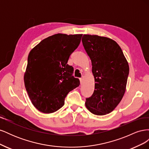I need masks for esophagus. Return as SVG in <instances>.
Returning a JSON list of instances; mask_svg holds the SVG:
<instances>
[{
    "label": "esophagus",
    "instance_id": "34e87169",
    "mask_svg": "<svg viewBox=\"0 0 149 149\" xmlns=\"http://www.w3.org/2000/svg\"><path fill=\"white\" fill-rule=\"evenodd\" d=\"M79 80H80V83H81V84H82V83H83V76H82L81 78H79Z\"/></svg>",
    "mask_w": 149,
    "mask_h": 149
}]
</instances>
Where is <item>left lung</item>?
I'll use <instances>...</instances> for the list:
<instances>
[{
	"instance_id": "1",
	"label": "left lung",
	"mask_w": 149,
	"mask_h": 149,
	"mask_svg": "<svg viewBox=\"0 0 149 149\" xmlns=\"http://www.w3.org/2000/svg\"><path fill=\"white\" fill-rule=\"evenodd\" d=\"M82 42L92 63L95 86L85 104L91 113L102 116L113 111L123 99L129 73L127 60L113 40L83 35Z\"/></svg>"
}]
</instances>
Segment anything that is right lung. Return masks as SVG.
Listing matches in <instances>:
<instances>
[{"label": "right lung", "instance_id": "right-lung-1", "mask_svg": "<svg viewBox=\"0 0 149 149\" xmlns=\"http://www.w3.org/2000/svg\"><path fill=\"white\" fill-rule=\"evenodd\" d=\"M82 34L53 35L30 51L24 75L26 91L33 106L43 113H52L64 105L65 99L80 84L67 63L78 48Z\"/></svg>", "mask_w": 149, "mask_h": 149}]
</instances>
